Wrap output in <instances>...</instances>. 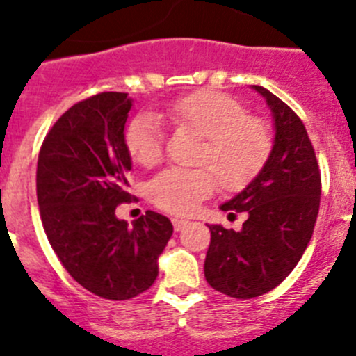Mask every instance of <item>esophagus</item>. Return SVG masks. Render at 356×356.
<instances>
[{
	"instance_id": "esophagus-1",
	"label": "esophagus",
	"mask_w": 356,
	"mask_h": 356,
	"mask_svg": "<svg viewBox=\"0 0 356 356\" xmlns=\"http://www.w3.org/2000/svg\"><path fill=\"white\" fill-rule=\"evenodd\" d=\"M172 223H174L175 232H179V230H182L186 225H188V221H186V219H182V218H174V219H172Z\"/></svg>"
}]
</instances>
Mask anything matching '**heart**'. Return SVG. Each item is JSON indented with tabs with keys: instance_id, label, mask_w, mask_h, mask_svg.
I'll return each instance as SVG.
<instances>
[{
	"instance_id": "heart-1",
	"label": "heart",
	"mask_w": 356,
	"mask_h": 356,
	"mask_svg": "<svg viewBox=\"0 0 356 356\" xmlns=\"http://www.w3.org/2000/svg\"><path fill=\"white\" fill-rule=\"evenodd\" d=\"M174 128L202 137L195 165L207 168H168L149 182V197L163 211L191 214L219 182L227 189L248 184L264 168L272 151L270 128L248 114L238 99L218 91H197L175 99L165 111ZM126 147L142 167L163 156V128L151 114H140L126 129Z\"/></svg>"
}]
</instances>
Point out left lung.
<instances>
[{
	"label": "left lung",
	"mask_w": 356,
	"mask_h": 356,
	"mask_svg": "<svg viewBox=\"0 0 356 356\" xmlns=\"http://www.w3.org/2000/svg\"><path fill=\"white\" fill-rule=\"evenodd\" d=\"M274 121V145L257 177L221 211L245 212L242 230L209 225L205 279L234 298H254L288 277L313 237L320 211L321 175L304 122L283 99L253 86Z\"/></svg>",
	"instance_id": "left-lung-1"
}]
</instances>
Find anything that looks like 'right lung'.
<instances>
[{
    "label": "right lung",
    "mask_w": 356,
    "mask_h": 356,
    "mask_svg": "<svg viewBox=\"0 0 356 356\" xmlns=\"http://www.w3.org/2000/svg\"><path fill=\"white\" fill-rule=\"evenodd\" d=\"M131 105L128 92L75 103L47 133L36 168L40 216L54 253L81 286L108 300H128L152 286L174 232L158 212L131 225L115 216L131 198L124 140Z\"/></svg>",
    "instance_id": "1"
}]
</instances>
